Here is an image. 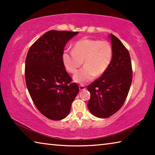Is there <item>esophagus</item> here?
Here are the masks:
<instances>
[{
  "label": "esophagus",
  "instance_id": "obj_1",
  "mask_svg": "<svg viewBox=\"0 0 155 155\" xmlns=\"http://www.w3.org/2000/svg\"><path fill=\"white\" fill-rule=\"evenodd\" d=\"M86 89V87L85 85H79V90L81 91V90H85Z\"/></svg>",
  "mask_w": 155,
  "mask_h": 155
}]
</instances>
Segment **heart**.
<instances>
[{
	"label": "heart",
	"mask_w": 155,
	"mask_h": 155,
	"mask_svg": "<svg viewBox=\"0 0 155 155\" xmlns=\"http://www.w3.org/2000/svg\"><path fill=\"white\" fill-rule=\"evenodd\" d=\"M113 55L109 41L82 39L75 43L72 51L64 52L62 59L65 69L71 74L77 71L84 61L85 66L73 77L75 82L84 83L104 74L111 64Z\"/></svg>",
	"instance_id": "b5f03b06"
}]
</instances>
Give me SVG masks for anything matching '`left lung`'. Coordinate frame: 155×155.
<instances>
[{
  "mask_svg": "<svg viewBox=\"0 0 155 155\" xmlns=\"http://www.w3.org/2000/svg\"><path fill=\"white\" fill-rule=\"evenodd\" d=\"M114 51L111 65L106 72L90 85L87 107L94 116L107 118L115 114L124 103L133 78L128 50L115 35H109Z\"/></svg>",
  "mask_w": 155,
  "mask_h": 155,
  "instance_id": "left-lung-1",
  "label": "left lung"
}]
</instances>
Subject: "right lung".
Masks as SVG:
<instances>
[{
	"mask_svg": "<svg viewBox=\"0 0 155 155\" xmlns=\"http://www.w3.org/2000/svg\"><path fill=\"white\" fill-rule=\"evenodd\" d=\"M78 32L49 31L35 41L25 61V80L28 92L41 114L60 120L69 114L79 91L65 69L62 56L65 44Z\"/></svg>",
	"mask_w": 155,
	"mask_h": 155,
	"instance_id": "obj_1",
	"label": "right lung"
}]
</instances>
